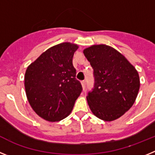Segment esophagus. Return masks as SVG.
Segmentation results:
<instances>
[{
  "label": "esophagus",
  "mask_w": 155,
  "mask_h": 155,
  "mask_svg": "<svg viewBox=\"0 0 155 155\" xmlns=\"http://www.w3.org/2000/svg\"><path fill=\"white\" fill-rule=\"evenodd\" d=\"M81 84H82V87H83V89H84V87H85V85H86V81H81Z\"/></svg>",
  "instance_id": "34e87169"
}]
</instances>
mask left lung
I'll use <instances>...</instances> for the list:
<instances>
[{"mask_svg":"<svg viewBox=\"0 0 155 155\" xmlns=\"http://www.w3.org/2000/svg\"><path fill=\"white\" fill-rule=\"evenodd\" d=\"M84 54L94 71V87L87 95L91 112L105 121L120 118L137 96V71L124 56L106 45L87 48Z\"/></svg>","mask_w":155,"mask_h":155,"instance_id":"1","label":"left lung"}]
</instances>
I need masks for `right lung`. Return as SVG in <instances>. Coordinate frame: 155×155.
Wrapping results in <instances>:
<instances>
[{"label":"right lung","instance_id":"1","mask_svg":"<svg viewBox=\"0 0 155 155\" xmlns=\"http://www.w3.org/2000/svg\"><path fill=\"white\" fill-rule=\"evenodd\" d=\"M78 46L64 42L48 49L28 67L25 87L30 105L50 122L66 118L82 91L72 64Z\"/></svg>","mask_w":155,"mask_h":155}]
</instances>
